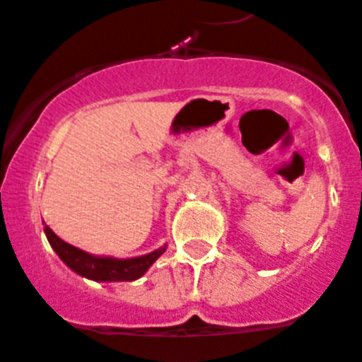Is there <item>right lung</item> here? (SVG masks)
I'll use <instances>...</instances> for the list:
<instances>
[{"label":"right lung","instance_id":"right-lung-1","mask_svg":"<svg viewBox=\"0 0 362 362\" xmlns=\"http://www.w3.org/2000/svg\"><path fill=\"white\" fill-rule=\"evenodd\" d=\"M45 233L56 254L62 257L63 263L72 268L76 274L94 281H136L152 267V263L165 252V246L152 254L132 259H114V257H95L86 254L76 246L62 241L56 233L45 225Z\"/></svg>","mask_w":362,"mask_h":362}]
</instances>
